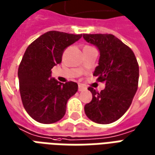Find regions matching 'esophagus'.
Wrapping results in <instances>:
<instances>
[{"mask_svg": "<svg viewBox=\"0 0 155 155\" xmlns=\"http://www.w3.org/2000/svg\"><path fill=\"white\" fill-rule=\"evenodd\" d=\"M86 90V87H84V85L82 84H79V87H78V91H83Z\"/></svg>", "mask_w": 155, "mask_h": 155, "instance_id": "1", "label": "esophagus"}]
</instances>
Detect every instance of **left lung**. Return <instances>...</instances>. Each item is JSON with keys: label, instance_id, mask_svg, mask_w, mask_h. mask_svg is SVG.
I'll return each instance as SVG.
<instances>
[{"label": "left lung", "instance_id": "obj_1", "mask_svg": "<svg viewBox=\"0 0 155 155\" xmlns=\"http://www.w3.org/2000/svg\"><path fill=\"white\" fill-rule=\"evenodd\" d=\"M100 51L94 76L105 83L101 92L89 87L92 101L85 104L86 116L97 124L113 123L130 108L139 83V64L133 51L111 34H84Z\"/></svg>", "mask_w": 155, "mask_h": 155}]
</instances>
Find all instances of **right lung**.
I'll return each mask as SVG.
<instances>
[{
	"label": "right lung",
	"mask_w": 155,
	"mask_h": 155,
	"mask_svg": "<svg viewBox=\"0 0 155 155\" xmlns=\"http://www.w3.org/2000/svg\"><path fill=\"white\" fill-rule=\"evenodd\" d=\"M82 35L51 31L29 45L18 69L22 104L32 119L42 124L57 122L64 117L68 100L78 91L73 81L58 82L51 69L60 64L64 49Z\"/></svg>",
	"instance_id": "obj_1"
}]
</instances>
